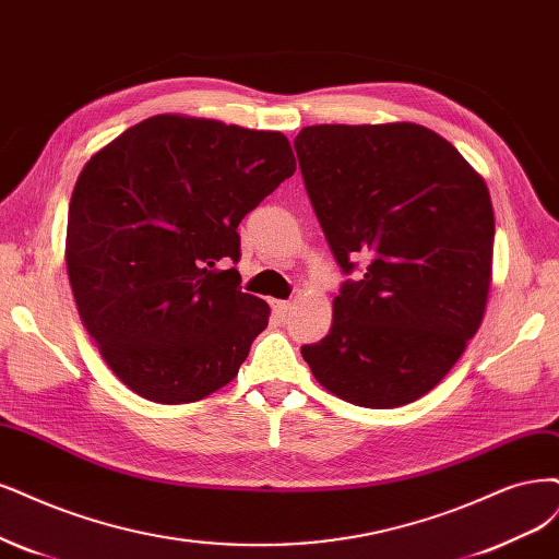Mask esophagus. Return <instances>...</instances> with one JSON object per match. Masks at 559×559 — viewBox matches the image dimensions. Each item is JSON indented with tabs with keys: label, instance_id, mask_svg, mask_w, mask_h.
<instances>
[{
	"label": "esophagus",
	"instance_id": "1",
	"mask_svg": "<svg viewBox=\"0 0 559 559\" xmlns=\"http://www.w3.org/2000/svg\"><path fill=\"white\" fill-rule=\"evenodd\" d=\"M273 310H275V314H277L280 319H284L288 312H292V302H286V300H273Z\"/></svg>",
	"mask_w": 559,
	"mask_h": 559
}]
</instances>
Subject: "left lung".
Instances as JSON below:
<instances>
[{
    "label": "left lung",
    "mask_w": 559,
    "mask_h": 559,
    "mask_svg": "<svg viewBox=\"0 0 559 559\" xmlns=\"http://www.w3.org/2000/svg\"><path fill=\"white\" fill-rule=\"evenodd\" d=\"M296 155L344 275L333 325L302 358L323 389L391 409L432 391L486 312L495 217L484 178L435 131L305 127Z\"/></svg>",
    "instance_id": "1"
}]
</instances>
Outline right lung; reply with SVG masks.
<instances>
[{
    "label": "right lung",
    "mask_w": 559,
    "mask_h": 559,
    "mask_svg": "<svg viewBox=\"0 0 559 559\" xmlns=\"http://www.w3.org/2000/svg\"><path fill=\"white\" fill-rule=\"evenodd\" d=\"M296 173L280 131L155 115L85 164L67 224L79 314L124 386L162 404L226 386L271 307L240 292L242 217Z\"/></svg>",
    "instance_id": "obj_1"
}]
</instances>
